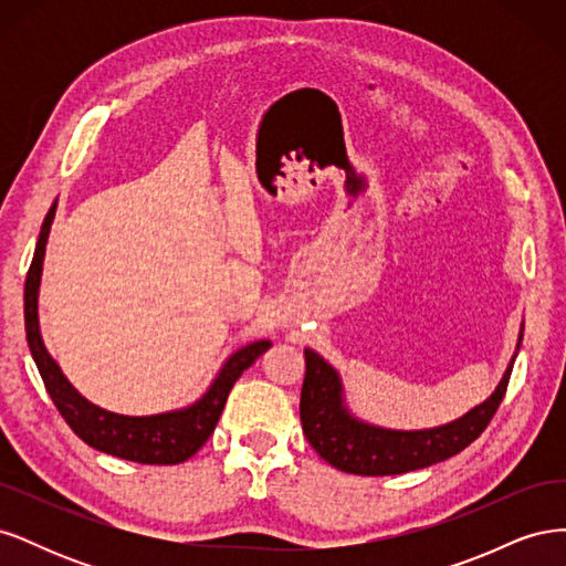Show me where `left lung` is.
<instances>
[{"label":"left lung","instance_id":"8db88e82","mask_svg":"<svg viewBox=\"0 0 566 566\" xmlns=\"http://www.w3.org/2000/svg\"><path fill=\"white\" fill-rule=\"evenodd\" d=\"M515 356H512L501 385L470 413L455 422L434 427V430L397 432L354 420L342 406L337 373L316 352L304 349L306 373L300 399L304 437L325 462L349 474L385 476L430 468L434 462L468 449L486 430L507 391Z\"/></svg>","mask_w":566,"mask_h":566}]
</instances>
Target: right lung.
Segmentation results:
<instances>
[{"instance_id": "obj_1", "label": "right lung", "mask_w": 566, "mask_h": 566, "mask_svg": "<svg viewBox=\"0 0 566 566\" xmlns=\"http://www.w3.org/2000/svg\"><path fill=\"white\" fill-rule=\"evenodd\" d=\"M56 214V202L51 205L44 224L38 238L35 254L28 269L25 279V335L28 347L35 358L38 370L44 380L51 401L59 408L63 420L71 424V430L92 449L104 451L115 458H125L132 462H144V465H179V462L196 455L202 443L210 439L219 422L221 410L229 399V391L248 370L256 358H260L271 342L260 339L252 345L238 349L217 375V380L208 389L205 397L191 408L175 410V413L146 416V418H129L108 413V410L90 403L75 391V387L65 380V375L56 366L54 358L44 349L38 323V290L42 276L44 248L51 221Z\"/></svg>"}]
</instances>
